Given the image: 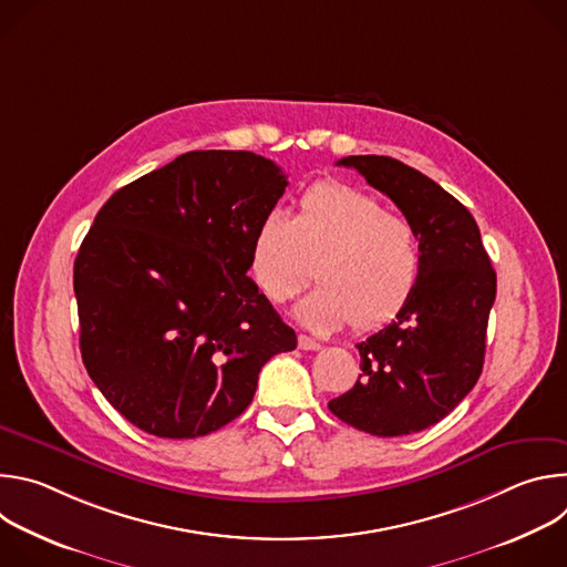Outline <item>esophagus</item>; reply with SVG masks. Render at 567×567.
I'll return each mask as SVG.
<instances>
[{"label":"esophagus","instance_id":"1","mask_svg":"<svg viewBox=\"0 0 567 567\" xmlns=\"http://www.w3.org/2000/svg\"><path fill=\"white\" fill-rule=\"evenodd\" d=\"M298 348H300V350H311V352H313V350H320V343H318L316 339L307 337V334H300V337H298Z\"/></svg>","mask_w":567,"mask_h":567}]
</instances>
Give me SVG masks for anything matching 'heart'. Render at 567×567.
<instances>
[{
    "mask_svg": "<svg viewBox=\"0 0 567 567\" xmlns=\"http://www.w3.org/2000/svg\"><path fill=\"white\" fill-rule=\"evenodd\" d=\"M313 265L316 289L296 307L311 332L374 330L401 311L420 280L413 221L341 182L307 188L293 219L269 210L251 239V274L276 305L298 296Z\"/></svg>",
    "mask_w": 567,
    "mask_h": 567,
    "instance_id": "1",
    "label": "heart"
}]
</instances>
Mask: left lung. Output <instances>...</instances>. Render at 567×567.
<instances>
[{
    "label": "left lung",
    "mask_w": 567,
    "mask_h": 567,
    "mask_svg": "<svg viewBox=\"0 0 567 567\" xmlns=\"http://www.w3.org/2000/svg\"><path fill=\"white\" fill-rule=\"evenodd\" d=\"M409 217L420 239V280L396 318L357 343L361 374L332 399L346 424L377 435L420 433L444 420L482 374L496 271L473 215L442 186L392 156H346Z\"/></svg>",
    "instance_id": "1"
}]
</instances>
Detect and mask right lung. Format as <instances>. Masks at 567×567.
<instances>
[{
    "mask_svg": "<svg viewBox=\"0 0 567 567\" xmlns=\"http://www.w3.org/2000/svg\"><path fill=\"white\" fill-rule=\"evenodd\" d=\"M285 173L245 150H195L116 190L73 265L80 354L136 429L208 435L251 403L296 332L247 276Z\"/></svg>",
    "mask_w": 567,
    "mask_h": 567,
    "instance_id": "add662e5",
    "label": "right lung"
}]
</instances>
